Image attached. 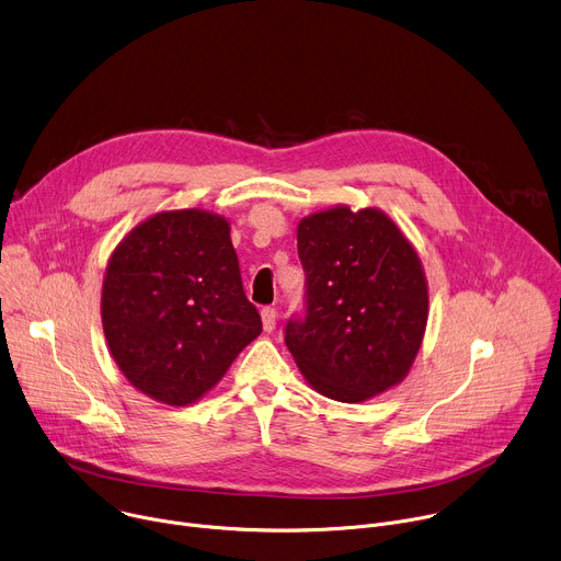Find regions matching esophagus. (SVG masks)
Here are the masks:
<instances>
[{"mask_svg": "<svg viewBox=\"0 0 561 561\" xmlns=\"http://www.w3.org/2000/svg\"><path fill=\"white\" fill-rule=\"evenodd\" d=\"M261 318H263V329L265 331H274L276 329V309L274 307H263L261 309Z\"/></svg>", "mask_w": 561, "mask_h": 561, "instance_id": "34e87169", "label": "esophagus"}]
</instances>
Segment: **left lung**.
<instances>
[{"label": "left lung", "mask_w": 561, "mask_h": 561, "mask_svg": "<svg viewBox=\"0 0 561 561\" xmlns=\"http://www.w3.org/2000/svg\"><path fill=\"white\" fill-rule=\"evenodd\" d=\"M307 311L285 345L318 393L365 402L400 385L424 339L428 287L422 261L378 207L335 205L298 222Z\"/></svg>", "instance_id": "left-lung-1"}]
</instances>
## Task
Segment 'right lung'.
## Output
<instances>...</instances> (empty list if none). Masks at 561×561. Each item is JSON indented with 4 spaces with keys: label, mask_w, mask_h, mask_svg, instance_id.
Listing matches in <instances>:
<instances>
[{
    "label": "right lung",
    "mask_w": 561,
    "mask_h": 561,
    "mask_svg": "<svg viewBox=\"0 0 561 561\" xmlns=\"http://www.w3.org/2000/svg\"><path fill=\"white\" fill-rule=\"evenodd\" d=\"M101 322L141 393L170 407L203 398L263 329L228 218L190 207L139 222L107 261Z\"/></svg>",
    "instance_id": "obj_1"
}]
</instances>
